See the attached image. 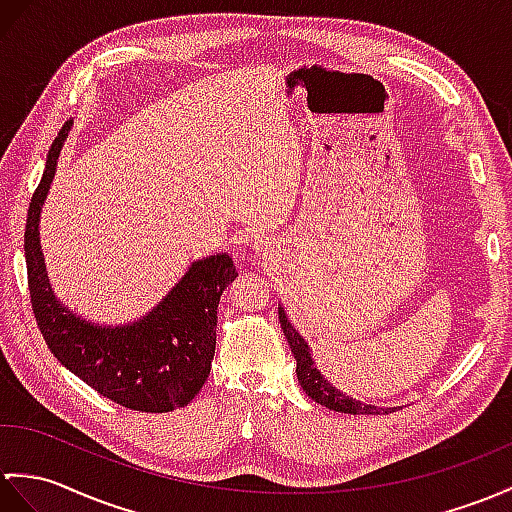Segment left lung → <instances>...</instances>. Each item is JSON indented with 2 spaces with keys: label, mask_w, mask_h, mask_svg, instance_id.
<instances>
[{
  "label": "left lung",
  "mask_w": 512,
  "mask_h": 512,
  "mask_svg": "<svg viewBox=\"0 0 512 512\" xmlns=\"http://www.w3.org/2000/svg\"><path fill=\"white\" fill-rule=\"evenodd\" d=\"M279 323L283 329V336L288 338V344L294 353L296 377H299L301 388L305 390L307 397H312V401L320 403V406H325L329 410L344 412V414H388L390 410H395V408H377V406H371V403H362L358 399L342 395L338 388L331 386L327 379L320 375V371L312 360L310 347H307V342L301 338L299 331L290 325L283 307H279Z\"/></svg>",
  "instance_id": "8db88e82"
}]
</instances>
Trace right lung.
Masks as SVG:
<instances>
[{
    "label": "right lung",
    "instance_id": "add662e5",
    "mask_svg": "<svg viewBox=\"0 0 512 512\" xmlns=\"http://www.w3.org/2000/svg\"><path fill=\"white\" fill-rule=\"evenodd\" d=\"M74 120L65 122L47 152L45 172L28 209L26 266L30 303L54 358L128 410L172 412L205 384L216 353L218 303L237 277L229 253L194 261L168 296L144 318L122 327L93 325L71 314L50 288L41 253L39 218L56 161Z\"/></svg>",
    "mask_w": 512,
    "mask_h": 512
}]
</instances>
